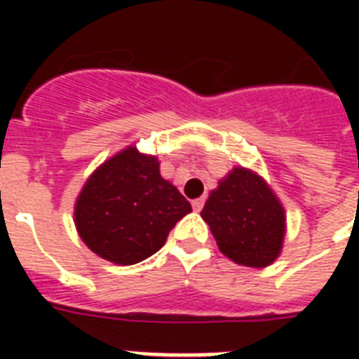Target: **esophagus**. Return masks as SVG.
Listing matches in <instances>:
<instances>
[{"instance_id": "obj_1", "label": "esophagus", "mask_w": 359, "mask_h": 359, "mask_svg": "<svg viewBox=\"0 0 359 359\" xmlns=\"http://www.w3.org/2000/svg\"><path fill=\"white\" fill-rule=\"evenodd\" d=\"M196 201H197V199H196Z\"/></svg>"}]
</instances>
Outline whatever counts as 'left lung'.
<instances>
[{
	"label": "left lung",
	"mask_w": 359,
	"mask_h": 359,
	"mask_svg": "<svg viewBox=\"0 0 359 359\" xmlns=\"http://www.w3.org/2000/svg\"><path fill=\"white\" fill-rule=\"evenodd\" d=\"M190 201L160 175L156 156L128 147L89 177L74 207L80 238L93 253L115 264L154 255Z\"/></svg>",
	"instance_id": "left-lung-1"
}]
</instances>
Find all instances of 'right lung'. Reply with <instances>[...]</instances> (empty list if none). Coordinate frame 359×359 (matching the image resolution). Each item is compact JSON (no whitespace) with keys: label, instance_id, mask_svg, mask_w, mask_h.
Returning <instances> with one entry per match:
<instances>
[{"label":"right lung","instance_id":"1","mask_svg":"<svg viewBox=\"0 0 359 359\" xmlns=\"http://www.w3.org/2000/svg\"><path fill=\"white\" fill-rule=\"evenodd\" d=\"M205 219L219 251L242 266L264 268L281 253L285 210L266 182L235 168L205 203Z\"/></svg>","mask_w":359,"mask_h":359}]
</instances>
